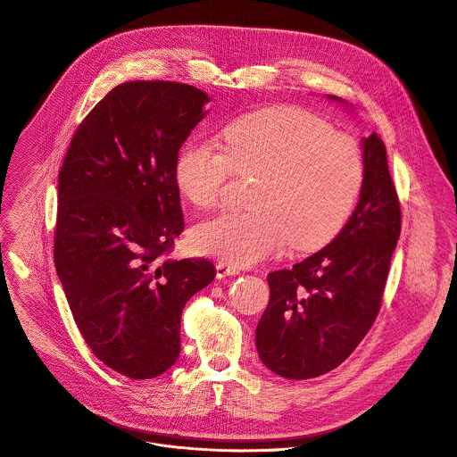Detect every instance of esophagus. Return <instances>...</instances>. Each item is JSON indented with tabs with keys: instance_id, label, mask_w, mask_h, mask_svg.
<instances>
[{
	"instance_id": "obj_1",
	"label": "esophagus",
	"mask_w": 457,
	"mask_h": 457,
	"mask_svg": "<svg viewBox=\"0 0 457 457\" xmlns=\"http://www.w3.org/2000/svg\"><path fill=\"white\" fill-rule=\"evenodd\" d=\"M236 273H239V270L225 261H218L216 262V278L218 279H223V278H228V276H236Z\"/></svg>"
}]
</instances>
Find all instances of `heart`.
I'll return each mask as SVG.
<instances>
[{
	"mask_svg": "<svg viewBox=\"0 0 457 457\" xmlns=\"http://www.w3.org/2000/svg\"><path fill=\"white\" fill-rule=\"evenodd\" d=\"M232 172H253L245 211L198 223L193 246L225 262L253 264L279 252L315 250L349 220L363 184L354 138L297 106L245 115L221 133V145L191 138L174 162L178 191L198 209L214 207Z\"/></svg>",
	"mask_w": 457,
	"mask_h": 457,
	"instance_id": "heart-1",
	"label": "heart"
}]
</instances>
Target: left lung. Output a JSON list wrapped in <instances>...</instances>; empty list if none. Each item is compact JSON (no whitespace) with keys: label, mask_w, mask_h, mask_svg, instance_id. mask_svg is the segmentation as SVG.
Masks as SVG:
<instances>
[{"label":"left lung","mask_w":457,"mask_h":457,"mask_svg":"<svg viewBox=\"0 0 457 457\" xmlns=\"http://www.w3.org/2000/svg\"><path fill=\"white\" fill-rule=\"evenodd\" d=\"M361 147L363 184L344 228L290 270L268 273L270 303L255 328V345L264 366L290 380L338 368L382 306L402 209L384 140L373 133Z\"/></svg>","instance_id":"8db88e82"}]
</instances>
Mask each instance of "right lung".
<instances>
[{
    "label": "right lung",
    "instance_id": "1",
    "mask_svg": "<svg viewBox=\"0 0 457 457\" xmlns=\"http://www.w3.org/2000/svg\"><path fill=\"white\" fill-rule=\"evenodd\" d=\"M205 103L184 82H122L79 124L59 170L57 276L89 349L128 378L172 366L181 312L216 276L204 257L169 259L184 230L174 162Z\"/></svg>",
    "mask_w": 457,
    "mask_h": 457
}]
</instances>
